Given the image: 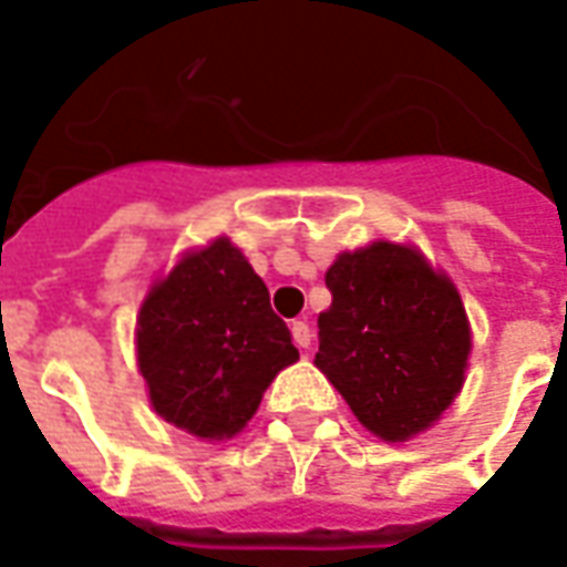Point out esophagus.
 Wrapping results in <instances>:
<instances>
[{
  "label": "esophagus",
  "instance_id": "obj_1",
  "mask_svg": "<svg viewBox=\"0 0 567 567\" xmlns=\"http://www.w3.org/2000/svg\"><path fill=\"white\" fill-rule=\"evenodd\" d=\"M291 338H295V343L300 350H307L312 343V328L307 322H295L291 324Z\"/></svg>",
  "mask_w": 567,
  "mask_h": 567
}]
</instances>
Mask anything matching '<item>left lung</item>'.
<instances>
[{
  "instance_id": "1",
  "label": "left lung",
  "mask_w": 567,
  "mask_h": 567,
  "mask_svg": "<svg viewBox=\"0 0 567 567\" xmlns=\"http://www.w3.org/2000/svg\"><path fill=\"white\" fill-rule=\"evenodd\" d=\"M316 368L383 442L426 433L466 380L473 331L461 291L405 243L343 251L324 272Z\"/></svg>"
}]
</instances>
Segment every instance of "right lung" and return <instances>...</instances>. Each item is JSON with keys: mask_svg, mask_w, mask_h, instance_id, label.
Here are the masks:
<instances>
[{"mask_svg": "<svg viewBox=\"0 0 567 567\" xmlns=\"http://www.w3.org/2000/svg\"><path fill=\"white\" fill-rule=\"evenodd\" d=\"M134 350L153 411L202 442L243 433L276 374L300 359L267 285L227 236L150 285Z\"/></svg>", "mask_w": 567, "mask_h": 567, "instance_id": "obj_1", "label": "right lung"}]
</instances>
